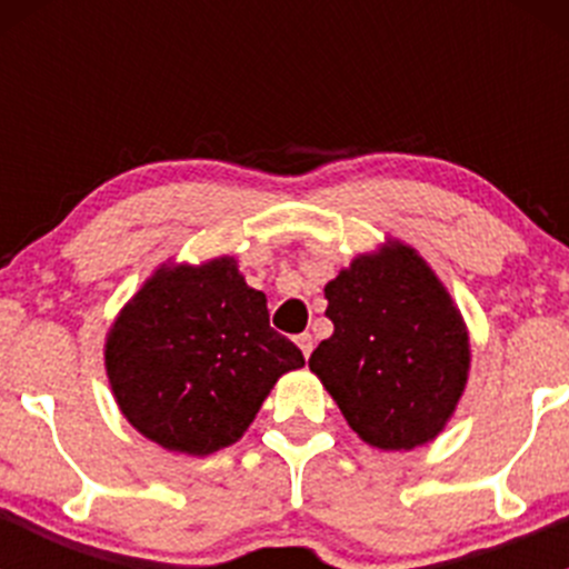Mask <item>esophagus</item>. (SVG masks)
<instances>
[{"label": "esophagus", "instance_id": "1", "mask_svg": "<svg viewBox=\"0 0 569 569\" xmlns=\"http://www.w3.org/2000/svg\"><path fill=\"white\" fill-rule=\"evenodd\" d=\"M297 347L302 349V355H306V358H311V352H313V336H311V332H300V336H297Z\"/></svg>", "mask_w": 569, "mask_h": 569}]
</instances>
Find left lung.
<instances>
[{
    "label": "left lung",
    "instance_id": "1",
    "mask_svg": "<svg viewBox=\"0 0 569 569\" xmlns=\"http://www.w3.org/2000/svg\"><path fill=\"white\" fill-rule=\"evenodd\" d=\"M332 336L311 371L377 449H416L443 429L468 380V332L451 297L405 244L355 258L325 286Z\"/></svg>",
    "mask_w": 569,
    "mask_h": 569
}]
</instances>
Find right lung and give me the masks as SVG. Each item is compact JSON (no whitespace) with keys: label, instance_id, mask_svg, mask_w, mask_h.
<instances>
[{"label":"right lung","instance_id":"add662e5","mask_svg":"<svg viewBox=\"0 0 569 569\" xmlns=\"http://www.w3.org/2000/svg\"><path fill=\"white\" fill-rule=\"evenodd\" d=\"M104 355L123 416L194 457L237 443L278 377L306 366L233 258L159 269L114 321Z\"/></svg>","mask_w":569,"mask_h":569}]
</instances>
